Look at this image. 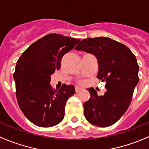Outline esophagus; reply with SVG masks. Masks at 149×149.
Wrapping results in <instances>:
<instances>
[{
  "instance_id": "34e87169",
  "label": "esophagus",
  "mask_w": 149,
  "mask_h": 149,
  "mask_svg": "<svg viewBox=\"0 0 149 149\" xmlns=\"http://www.w3.org/2000/svg\"><path fill=\"white\" fill-rule=\"evenodd\" d=\"M81 90V88H79V87H76V93L79 92V91H80Z\"/></svg>"
}]
</instances>
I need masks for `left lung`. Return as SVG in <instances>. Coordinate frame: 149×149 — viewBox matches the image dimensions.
<instances>
[{
    "label": "left lung",
    "mask_w": 149,
    "mask_h": 149,
    "mask_svg": "<svg viewBox=\"0 0 149 149\" xmlns=\"http://www.w3.org/2000/svg\"><path fill=\"white\" fill-rule=\"evenodd\" d=\"M75 49L97 58V78L106 82L103 96L97 95L93 88H88L90 99L84 104V116L94 125H112L127 111L139 81L136 56L127 46L109 37L85 39Z\"/></svg>",
    "instance_id": "8db88e82"
}]
</instances>
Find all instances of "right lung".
Segmentation results:
<instances>
[{
    "mask_svg": "<svg viewBox=\"0 0 149 149\" xmlns=\"http://www.w3.org/2000/svg\"><path fill=\"white\" fill-rule=\"evenodd\" d=\"M80 40L49 34L31 45L16 63L13 79L21 110L33 124L42 127L63 120L67 100L76 93L73 85L59 90L50 86L51 77L61 68V59Z\"/></svg>",
    "mask_w": 149,
    "mask_h": 149,
    "instance_id": "right-lung-1",
    "label": "right lung"
}]
</instances>
